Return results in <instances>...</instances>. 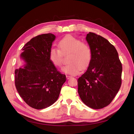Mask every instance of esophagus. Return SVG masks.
Here are the masks:
<instances>
[{"label":"esophagus","instance_id":"obj_1","mask_svg":"<svg viewBox=\"0 0 134 134\" xmlns=\"http://www.w3.org/2000/svg\"><path fill=\"white\" fill-rule=\"evenodd\" d=\"M72 76H66V78H67V79H70V78H72Z\"/></svg>","mask_w":134,"mask_h":134}]
</instances>
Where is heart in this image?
<instances>
[{"label": "heart", "instance_id": "b5f03b06", "mask_svg": "<svg viewBox=\"0 0 134 134\" xmlns=\"http://www.w3.org/2000/svg\"><path fill=\"white\" fill-rule=\"evenodd\" d=\"M59 50L54 47L50 49L49 58L55 66H61L63 62L62 54L69 53L68 61L69 62L62 68L64 72L75 75L80 68H85L90 64L92 52L90 46L81 40L73 36H66L58 42Z\"/></svg>", "mask_w": 134, "mask_h": 134}]
</instances>
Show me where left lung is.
Here are the masks:
<instances>
[{"label":"left lung","instance_id":"8db88e82","mask_svg":"<svg viewBox=\"0 0 134 134\" xmlns=\"http://www.w3.org/2000/svg\"><path fill=\"white\" fill-rule=\"evenodd\" d=\"M86 40L92 58L87 71L77 80L78 93L86 105L101 109L112 102L119 90L122 65L116 49L105 38L90 32Z\"/></svg>","mask_w":134,"mask_h":134}]
</instances>
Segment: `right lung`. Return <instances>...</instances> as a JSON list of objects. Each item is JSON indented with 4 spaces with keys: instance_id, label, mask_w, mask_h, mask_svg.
I'll use <instances>...</instances> for the list:
<instances>
[{
    "instance_id": "right-lung-1",
    "label": "right lung",
    "mask_w": 134,
    "mask_h": 134,
    "mask_svg": "<svg viewBox=\"0 0 134 134\" xmlns=\"http://www.w3.org/2000/svg\"><path fill=\"white\" fill-rule=\"evenodd\" d=\"M55 36L52 33L32 38L20 54L26 64L15 71V85L25 102L37 109L46 108L57 100L66 76L52 64L49 52Z\"/></svg>"
}]
</instances>
